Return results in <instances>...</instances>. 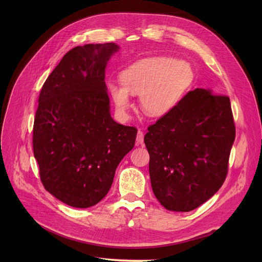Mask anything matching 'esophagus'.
<instances>
[{"label":"esophagus","instance_id":"esophagus-1","mask_svg":"<svg viewBox=\"0 0 262 262\" xmlns=\"http://www.w3.org/2000/svg\"><path fill=\"white\" fill-rule=\"evenodd\" d=\"M136 142L138 145H141L143 146L144 145V141H143V133L141 130H138V133H137V139H136Z\"/></svg>","mask_w":262,"mask_h":262}]
</instances>
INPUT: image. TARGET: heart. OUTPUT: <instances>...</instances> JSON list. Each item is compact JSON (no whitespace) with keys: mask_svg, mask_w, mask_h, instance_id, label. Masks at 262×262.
I'll return each instance as SVG.
<instances>
[{"mask_svg":"<svg viewBox=\"0 0 262 262\" xmlns=\"http://www.w3.org/2000/svg\"><path fill=\"white\" fill-rule=\"evenodd\" d=\"M121 84H109L108 89L116 110L128 118L130 94H139L143 113L149 117L169 114L183 98L193 80V72L186 62L167 57H150L135 62L123 70Z\"/></svg>","mask_w":262,"mask_h":262,"instance_id":"obj_1","label":"heart"}]
</instances>
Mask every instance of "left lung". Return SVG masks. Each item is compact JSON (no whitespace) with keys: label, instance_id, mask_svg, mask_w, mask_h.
Masks as SVG:
<instances>
[{"label":"left lung","instance_id":"1","mask_svg":"<svg viewBox=\"0 0 262 262\" xmlns=\"http://www.w3.org/2000/svg\"><path fill=\"white\" fill-rule=\"evenodd\" d=\"M147 130L150 185L164 208L191 211L222 187L236 136L228 96L196 88Z\"/></svg>","mask_w":262,"mask_h":262}]
</instances>
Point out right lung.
<instances>
[{
  "mask_svg": "<svg viewBox=\"0 0 262 262\" xmlns=\"http://www.w3.org/2000/svg\"><path fill=\"white\" fill-rule=\"evenodd\" d=\"M96 43L69 51L41 89L33 129L34 156L47 191L75 208L102 201L137 129L110 116L105 69L119 51Z\"/></svg>",
  "mask_w": 262,
  "mask_h": 262,
  "instance_id": "1",
  "label": "right lung"
}]
</instances>
